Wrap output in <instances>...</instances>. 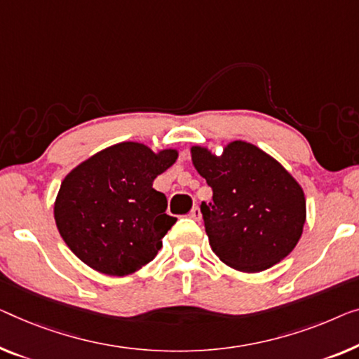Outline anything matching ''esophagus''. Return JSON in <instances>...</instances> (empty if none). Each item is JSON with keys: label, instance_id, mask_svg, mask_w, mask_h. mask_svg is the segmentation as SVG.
<instances>
[{"label": "esophagus", "instance_id": "obj_1", "mask_svg": "<svg viewBox=\"0 0 359 359\" xmlns=\"http://www.w3.org/2000/svg\"><path fill=\"white\" fill-rule=\"evenodd\" d=\"M190 217L194 219V221H200V219H201V211H200V208H198V206H194V210L190 211Z\"/></svg>", "mask_w": 359, "mask_h": 359}]
</instances>
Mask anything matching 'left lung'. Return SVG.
<instances>
[{"label":"left lung","mask_w":359,"mask_h":359,"mask_svg":"<svg viewBox=\"0 0 359 359\" xmlns=\"http://www.w3.org/2000/svg\"><path fill=\"white\" fill-rule=\"evenodd\" d=\"M191 159L212 189L201 203L210 245L219 259L243 272L279 263L302 237L306 201L298 182L263 149L232 142L221 158L191 148Z\"/></svg>","instance_id":"8db88e82"}]
</instances>
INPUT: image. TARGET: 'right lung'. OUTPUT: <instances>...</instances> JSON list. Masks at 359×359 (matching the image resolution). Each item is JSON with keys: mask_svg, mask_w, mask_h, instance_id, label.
Listing matches in <instances>:
<instances>
[{"mask_svg": "<svg viewBox=\"0 0 359 359\" xmlns=\"http://www.w3.org/2000/svg\"><path fill=\"white\" fill-rule=\"evenodd\" d=\"M177 159L135 142L117 143L79 164L62 180L55 203L57 231L80 261L108 276H127L154 259L177 219L153 189Z\"/></svg>", "mask_w": 359, "mask_h": 359, "instance_id": "add662e5", "label": "right lung"}]
</instances>
